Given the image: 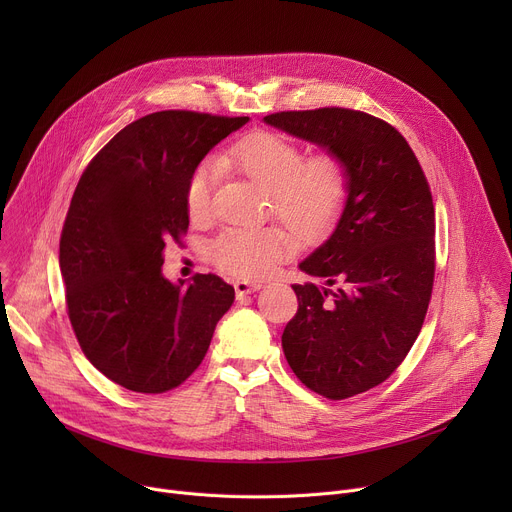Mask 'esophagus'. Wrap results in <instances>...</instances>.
<instances>
[{
  "label": "esophagus",
  "mask_w": 512,
  "mask_h": 512,
  "mask_svg": "<svg viewBox=\"0 0 512 512\" xmlns=\"http://www.w3.org/2000/svg\"><path fill=\"white\" fill-rule=\"evenodd\" d=\"M261 289L259 281H235V291H237V298L241 300L247 294H253V291Z\"/></svg>",
  "instance_id": "34e87169"
}]
</instances>
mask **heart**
<instances>
[{"label":"heart","instance_id":"obj_1","mask_svg":"<svg viewBox=\"0 0 512 512\" xmlns=\"http://www.w3.org/2000/svg\"><path fill=\"white\" fill-rule=\"evenodd\" d=\"M253 184L269 194L271 210L302 241L324 235L338 218L346 194L348 172L334 154L306 160L298 143L269 131H255L221 158ZM214 164H200L186 186V208L192 221L202 223L210 216L214 186ZM294 247L281 227L229 229L210 249L212 263L231 275L255 279L271 271Z\"/></svg>","mask_w":512,"mask_h":512}]
</instances>
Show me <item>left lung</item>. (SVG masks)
Wrapping results in <instances>:
<instances>
[{
  "label": "left lung",
  "instance_id": "8db88e82",
  "mask_svg": "<svg viewBox=\"0 0 512 512\" xmlns=\"http://www.w3.org/2000/svg\"><path fill=\"white\" fill-rule=\"evenodd\" d=\"M263 121L320 145L348 172L336 229L300 263L328 287L291 285L300 306L281 336L308 389L348 399L387 381L423 326L435 271L429 184L405 137L369 113L324 107Z\"/></svg>",
  "mask_w": 512,
  "mask_h": 512
}]
</instances>
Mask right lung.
<instances>
[{"instance_id":"1","label":"right lung","mask_w":512,"mask_h":512,"mask_svg":"<svg viewBox=\"0 0 512 512\" xmlns=\"http://www.w3.org/2000/svg\"><path fill=\"white\" fill-rule=\"evenodd\" d=\"M249 117L158 111L123 127L83 172L60 235L72 330L113 383L166 393L202 362L235 287L162 275L164 249L188 231L186 186L202 158Z\"/></svg>"}]
</instances>
